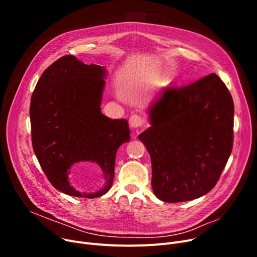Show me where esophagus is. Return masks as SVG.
<instances>
[{"label": "esophagus", "mask_w": 257, "mask_h": 257, "mask_svg": "<svg viewBox=\"0 0 257 257\" xmlns=\"http://www.w3.org/2000/svg\"><path fill=\"white\" fill-rule=\"evenodd\" d=\"M129 125L132 128L142 127V126H144V119L142 116H140L138 114H133L129 118Z\"/></svg>", "instance_id": "34e87169"}]
</instances>
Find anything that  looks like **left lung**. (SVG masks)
Returning a JSON list of instances; mask_svg holds the SVG:
<instances>
[{
	"label": "left lung",
	"instance_id": "obj_1",
	"mask_svg": "<svg viewBox=\"0 0 257 257\" xmlns=\"http://www.w3.org/2000/svg\"><path fill=\"white\" fill-rule=\"evenodd\" d=\"M233 115L231 94L215 74L158 92L148 108L151 126L139 140L150 154L159 200L177 203L212 190L232 151Z\"/></svg>",
	"mask_w": 257,
	"mask_h": 257
}]
</instances>
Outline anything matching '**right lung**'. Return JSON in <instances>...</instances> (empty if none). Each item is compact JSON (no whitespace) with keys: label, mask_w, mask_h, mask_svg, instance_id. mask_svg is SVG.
Instances as JSON below:
<instances>
[{"label":"right lung","mask_w":257,"mask_h":257,"mask_svg":"<svg viewBox=\"0 0 257 257\" xmlns=\"http://www.w3.org/2000/svg\"><path fill=\"white\" fill-rule=\"evenodd\" d=\"M107 71L65 55L43 73L31 98L30 119L34 153L52 185L73 197L97 198L111 187L116 151L130 141L125 118L112 119L101 111ZM97 164L104 186L81 193L70 184L74 165Z\"/></svg>","instance_id":"obj_1"}]
</instances>
